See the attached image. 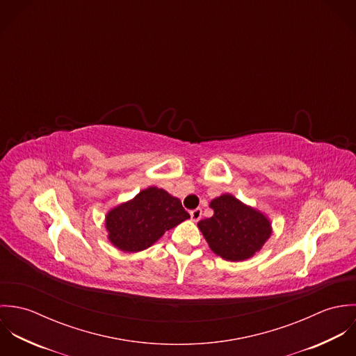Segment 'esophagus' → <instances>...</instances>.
<instances>
[{
	"label": "esophagus",
	"mask_w": 356,
	"mask_h": 356,
	"mask_svg": "<svg viewBox=\"0 0 356 356\" xmlns=\"http://www.w3.org/2000/svg\"><path fill=\"white\" fill-rule=\"evenodd\" d=\"M202 215H203L202 208H196V209L191 211V218H192L193 222H199L202 219Z\"/></svg>",
	"instance_id": "esophagus-1"
}]
</instances>
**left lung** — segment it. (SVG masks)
<instances>
[{
	"label": "left lung",
	"instance_id": "8db88e82",
	"mask_svg": "<svg viewBox=\"0 0 356 356\" xmlns=\"http://www.w3.org/2000/svg\"><path fill=\"white\" fill-rule=\"evenodd\" d=\"M213 215L199 222L209 248L230 261L250 259L271 234L268 219L232 195L211 202Z\"/></svg>",
	"mask_w": 356,
	"mask_h": 356
}]
</instances>
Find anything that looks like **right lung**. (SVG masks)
I'll return each instance as SVG.
<instances>
[{"instance_id":"1","label":"right lung","mask_w":356,"mask_h":356,"mask_svg":"<svg viewBox=\"0 0 356 356\" xmlns=\"http://www.w3.org/2000/svg\"><path fill=\"white\" fill-rule=\"evenodd\" d=\"M188 218L191 215L177 197L152 186L140 192L131 202L109 211L105 226L108 238L116 248L138 252Z\"/></svg>"}]
</instances>
